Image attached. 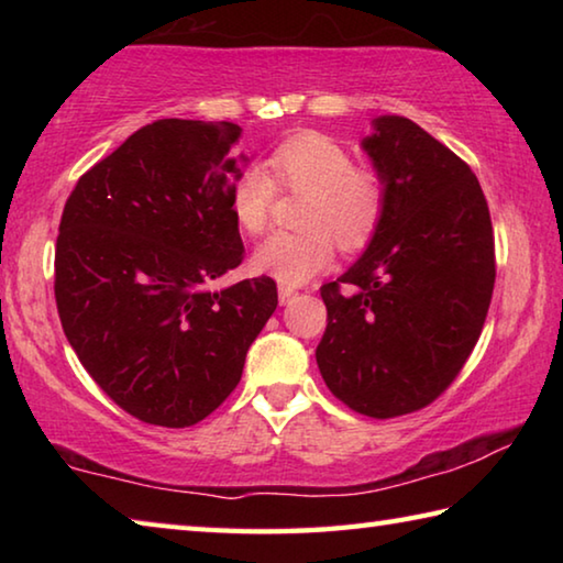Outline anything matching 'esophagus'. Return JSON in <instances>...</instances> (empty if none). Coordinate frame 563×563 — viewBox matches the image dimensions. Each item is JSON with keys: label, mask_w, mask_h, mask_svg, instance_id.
Masks as SVG:
<instances>
[{"label": "esophagus", "mask_w": 563, "mask_h": 563, "mask_svg": "<svg viewBox=\"0 0 563 563\" xmlns=\"http://www.w3.org/2000/svg\"><path fill=\"white\" fill-rule=\"evenodd\" d=\"M278 298H280V305H290L295 298H298V290L290 288V285H280Z\"/></svg>", "instance_id": "obj_1"}]
</instances>
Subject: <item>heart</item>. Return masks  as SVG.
<instances>
[{"label":"heart","instance_id":"1","mask_svg":"<svg viewBox=\"0 0 563 563\" xmlns=\"http://www.w3.org/2000/svg\"><path fill=\"white\" fill-rule=\"evenodd\" d=\"M268 166L238 170L231 186V211L245 233L261 235L282 186L308 194L300 208L302 231L275 233L258 245L253 268L283 285H302L330 268L335 242L357 251L377 233L387 211V178L375 166H357L355 154L318 131H302L273 148Z\"/></svg>","mask_w":563,"mask_h":563}]
</instances>
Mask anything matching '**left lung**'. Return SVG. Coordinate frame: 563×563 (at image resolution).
Returning <instances> with one entry per match:
<instances>
[{
  "label": "left lung",
  "instance_id": "8db88e82",
  "mask_svg": "<svg viewBox=\"0 0 563 563\" xmlns=\"http://www.w3.org/2000/svg\"><path fill=\"white\" fill-rule=\"evenodd\" d=\"M362 141L387 178V211L367 251L320 288L316 350L340 402L389 419L434 402L482 335L497 263L487 198L472 168L405 117Z\"/></svg>",
  "mask_w": 563,
  "mask_h": 563
}]
</instances>
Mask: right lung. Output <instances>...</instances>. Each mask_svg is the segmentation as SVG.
Returning <instances> with one entry per match:
<instances>
[{
  "instance_id": "add662e5",
  "label": "right lung",
  "mask_w": 563,
  "mask_h": 563,
  "mask_svg": "<svg viewBox=\"0 0 563 563\" xmlns=\"http://www.w3.org/2000/svg\"><path fill=\"white\" fill-rule=\"evenodd\" d=\"M238 136L231 121H154L66 198L54 255L64 335L141 422L178 430L221 407L278 305L268 275L208 290L245 253L231 211Z\"/></svg>"
}]
</instances>
